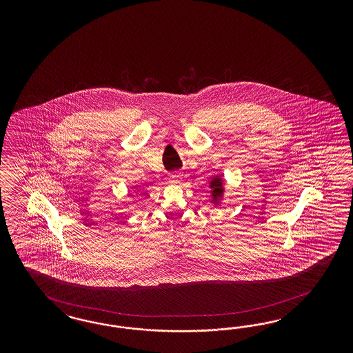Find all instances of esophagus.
Returning a JSON list of instances; mask_svg holds the SVG:
<instances>
[{
  "instance_id": "obj_1",
  "label": "esophagus",
  "mask_w": 353,
  "mask_h": 353,
  "mask_svg": "<svg viewBox=\"0 0 353 353\" xmlns=\"http://www.w3.org/2000/svg\"><path fill=\"white\" fill-rule=\"evenodd\" d=\"M182 174L180 172H174V173H172L171 176H170V180L172 182H176V183H179V182L181 181Z\"/></svg>"
}]
</instances>
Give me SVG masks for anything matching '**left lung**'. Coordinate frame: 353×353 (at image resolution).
<instances>
[{
	"label": "left lung",
	"instance_id": "obj_1",
	"mask_svg": "<svg viewBox=\"0 0 353 353\" xmlns=\"http://www.w3.org/2000/svg\"><path fill=\"white\" fill-rule=\"evenodd\" d=\"M210 189H211V203L214 207L221 204V199L224 198V179L221 174H217L211 179L210 181Z\"/></svg>",
	"mask_w": 353,
	"mask_h": 353
}]
</instances>
